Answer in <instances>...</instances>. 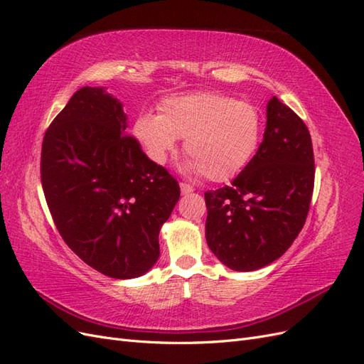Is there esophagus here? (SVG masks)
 I'll return each instance as SVG.
<instances>
[{
  "label": "esophagus",
  "instance_id": "34e87169",
  "mask_svg": "<svg viewBox=\"0 0 364 364\" xmlns=\"http://www.w3.org/2000/svg\"><path fill=\"white\" fill-rule=\"evenodd\" d=\"M193 191H194V188H193V186H191L190 183L181 182V193H182V194H190V193H193Z\"/></svg>",
  "mask_w": 364,
  "mask_h": 364
}]
</instances>
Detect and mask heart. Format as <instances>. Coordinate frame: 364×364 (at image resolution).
<instances>
[{"label":"heart","instance_id":"obj_1","mask_svg":"<svg viewBox=\"0 0 364 364\" xmlns=\"http://www.w3.org/2000/svg\"><path fill=\"white\" fill-rule=\"evenodd\" d=\"M264 130L259 109L217 92L171 95L158 105V115L141 114L134 135L150 161L162 165L183 138L188 168L208 181L232 179L257 155Z\"/></svg>","mask_w":364,"mask_h":364}]
</instances>
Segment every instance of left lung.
<instances>
[{
	"mask_svg": "<svg viewBox=\"0 0 364 364\" xmlns=\"http://www.w3.org/2000/svg\"><path fill=\"white\" fill-rule=\"evenodd\" d=\"M311 136L301 117L273 97L257 155L223 188L205 193V235L238 272L278 259L302 230L314 190Z\"/></svg>",
	"mask_w": 364,
	"mask_h": 364,
	"instance_id": "8db88e82",
	"label": "left lung"
}]
</instances>
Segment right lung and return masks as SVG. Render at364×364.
<instances>
[{
	"label": "right lung",
	"mask_w": 364,
	"mask_h": 364,
	"mask_svg": "<svg viewBox=\"0 0 364 364\" xmlns=\"http://www.w3.org/2000/svg\"><path fill=\"white\" fill-rule=\"evenodd\" d=\"M127 117L105 87H82L46 132L41 182L65 243L115 279L136 278L159 258V230L181 188L126 134Z\"/></svg>",
	"instance_id": "1"
}]
</instances>
